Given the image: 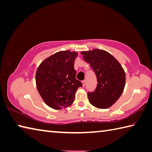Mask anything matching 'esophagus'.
Wrapping results in <instances>:
<instances>
[{
	"label": "esophagus",
	"instance_id": "1",
	"mask_svg": "<svg viewBox=\"0 0 152 152\" xmlns=\"http://www.w3.org/2000/svg\"><path fill=\"white\" fill-rule=\"evenodd\" d=\"M82 86L85 87V86H86V80H82Z\"/></svg>",
	"mask_w": 152,
	"mask_h": 152
}]
</instances>
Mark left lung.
Listing matches in <instances>:
<instances>
[{"label":"left lung","mask_w":152,"mask_h":152,"mask_svg":"<svg viewBox=\"0 0 152 152\" xmlns=\"http://www.w3.org/2000/svg\"><path fill=\"white\" fill-rule=\"evenodd\" d=\"M81 54L89 63L97 78V86L92 92H88L90 103L98 108L106 109L116 102L124 91L126 74L115 58L103 50L82 51Z\"/></svg>","instance_id":"8db88e82"}]
</instances>
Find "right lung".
Listing matches in <instances>:
<instances>
[{"mask_svg": "<svg viewBox=\"0 0 152 152\" xmlns=\"http://www.w3.org/2000/svg\"><path fill=\"white\" fill-rule=\"evenodd\" d=\"M78 55L70 50L60 51L45 59L36 73V84L42 100L56 110L72 104L75 93L82 86L76 78L74 60Z\"/></svg>", "mask_w": 152, "mask_h": 152, "instance_id": "1", "label": "right lung"}]
</instances>
